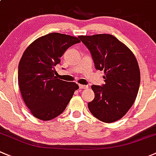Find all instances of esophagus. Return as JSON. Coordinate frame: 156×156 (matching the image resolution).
I'll return each mask as SVG.
<instances>
[{
  "label": "esophagus",
  "instance_id": "34e87169",
  "mask_svg": "<svg viewBox=\"0 0 156 156\" xmlns=\"http://www.w3.org/2000/svg\"><path fill=\"white\" fill-rule=\"evenodd\" d=\"M79 87H80V89H86V88H88L89 86H86V85H79Z\"/></svg>",
  "mask_w": 156,
  "mask_h": 156
}]
</instances>
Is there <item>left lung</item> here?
<instances>
[{
  "label": "left lung",
  "mask_w": 156,
  "mask_h": 156,
  "mask_svg": "<svg viewBox=\"0 0 156 156\" xmlns=\"http://www.w3.org/2000/svg\"><path fill=\"white\" fill-rule=\"evenodd\" d=\"M79 37L89 49L95 68L104 71L105 84L91 86L94 98L88 104L89 110L104 122L117 121L129 110L137 95L140 73L136 57L111 34Z\"/></svg>",
  "instance_id": "1"
}]
</instances>
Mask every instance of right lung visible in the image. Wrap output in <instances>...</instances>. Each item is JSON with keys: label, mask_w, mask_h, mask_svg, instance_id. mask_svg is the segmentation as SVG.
<instances>
[{"label": "right lung", "mask_w": 156, "mask_h": 156, "mask_svg": "<svg viewBox=\"0 0 156 156\" xmlns=\"http://www.w3.org/2000/svg\"><path fill=\"white\" fill-rule=\"evenodd\" d=\"M76 37L51 33L41 37L27 47L18 70L19 89L24 102L37 119L48 121L64 112L79 86L55 76V66Z\"/></svg>", "instance_id": "right-lung-1"}]
</instances>
